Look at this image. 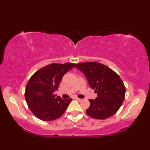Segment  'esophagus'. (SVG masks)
Wrapping results in <instances>:
<instances>
[{
	"mask_svg": "<svg viewBox=\"0 0 150 150\" xmlns=\"http://www.w3.org/2000/svg\"><path fill=\"white\" fill-rule=\"evenodd\" d=\"M76 100H77V101H79V102H81V101H83V99H81V98H75Z\"/></svg>",
	"mask_w": 150,
	"mask_h": 150,
	"instance_id": "esophagus-1",
	"label": "esophagus"
}]
</instances>
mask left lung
Returning a JSON list of instances; mask_svg holds the SVG:
<instances>
[{"label":"left lung","mask_w":150,"mask_h":150,"mask_svg":"<svg viewBox=\"0 0 150 150\" xmlns=\"http://www.w3.org/2000/svg\"><path fill=\"white\" fill-rule=\"evenodd\" d=\"M87 78L89 85L95 89L98 97L89 100L90 106L86 110L94 119L104 120L114 114L122 106L126 88L120 77L113 70L98 62H85L76 65Z\"/></svg>","instance_id":"8db88e82"}]
</instances>
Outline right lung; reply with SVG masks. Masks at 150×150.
<instances>
[{
  "mask_svg": "<svg viewBox=\"0 0 150 150\" xmlns=\"http://www.w3.org/2000/svg\"><path fill=\"white\" fill-rule=\"evenodd\" d=\"M75 64L52 63L37 71L28 81L25 89L26 103L33 113L43 121L60 117L72 99L62 100L54 95L65 74Z\"/></svg>",
  "mask_w": 150,
  "mask_h": 150,
  "instance_id": "right-lung-1",
  "label": "right lung"
}]
</instances>
